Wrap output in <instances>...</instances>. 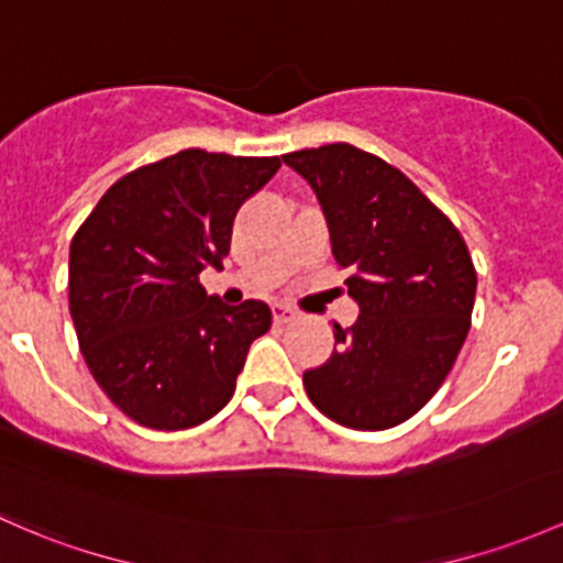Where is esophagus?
Masks as SVG:
<instances>
[{
  "label": "esophagus",
  "mask_w": 563,
  "mask_h": 563,
  "mask_svg": "<svg viewBox=\"0 0 563 563\" xmlns=\"http://www.w3.org/2000/svg\"><path fill=\"white\" fill-rule=\"evenodd\" d=\"M275 321L277 323H288V321H294V318H297V312L291 310V307H286V305H275Z\"/></svg>",
  "instance_id": "1"
}]
</instances>
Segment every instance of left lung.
<instances>
[{
  "instance_id": "1",
  "label": "left lung",
  "mask_w": 563,
  "mask_h": 563,
  "mask_svg": "<svg viewBox=\"0 0 563 563\" xmlns=\"http://www.w3.org/2000/svg\"><path fill=\"white\" fill-rule=\"evenodd\" d=\"M347 272L358 321L334 327L327 364L305 390L331 421L361 431L405 423L437 394L470 331L477 275L464 236L396 167L347 142L294 151Z\"/></svg>"
}]
</instances>
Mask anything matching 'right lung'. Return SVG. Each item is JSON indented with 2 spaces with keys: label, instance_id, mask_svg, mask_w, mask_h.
<instances>
[{
  "label": "right lung",
  "instance_id": "right-lung-1",
  "mask_svg": "<svg viewBox=\"0 0 563 563\" xmlns=\"http://www.w3.org/2000/svg\"><path fill=\"white\" fill-rule=\"evenodd\" d=\"M277 156L199 147L112 183L69 245V312L112 405L147 429H191L232 399L247 347L272 327L264 301L229 307L199 275L221 269L240 205Z\"/></svg>",
  "mask_w": 563,
  "mask_h": 563
}]
</instances>
